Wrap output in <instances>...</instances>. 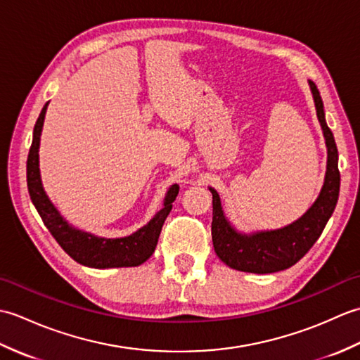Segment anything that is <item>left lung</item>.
Listing matches in <instances>:
<instances>
[{
    "instance_id": "1",
    "label": "left lung",
    "mask_w": 360,
    "mask_h": 360,
    "mask_svg": "<svg viewBox=\"0 0 360 360\" xmlns=\"http://www.w3.org/2000/svg\"><path fill=\"white\" fill-rule=\"evenodd\" d=\"M314 98L317 119L326 143V172L317 200L303 215L285 227L272 231L241 232L224 215L221 198L209 187L213 196L212 240L217 255L232 269L252 274H272L285 271L307 255L322 235L339 200L340 173L339 153L334 136L325 120L323 102L314 82L308 80Z\"/></svg>"
}]
</instances>
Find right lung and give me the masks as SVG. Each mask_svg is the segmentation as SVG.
<instances>
[{
	"mask_svg": "<svg viewBox=\"0 0 360 360\" xmlns=\"http://www.w3.org/2000/svg\"><path fill=\"white\" fill-rule=\"evenodd\" d=\"M49 102H46L40 116L34 127L32 145L27 156V188L38 215L41 217L44 226L63 248L68 255L75 262L94 267V269H110V267H133L147 262L156 249L159 233L162 231L165 218L173 207V201L178 196L179 187L173 184L168 187L164 205L155 217L143 227L122 238H105L91 232L80 231L62 217L49 196L46 195L41 174H40V137L44 124L46 110Z\"/></svg>",
	"mask_w": 360,
	"mask_h": 360,
	"instance_id": "1",
	"label": "right lung"
}]
</instances>
